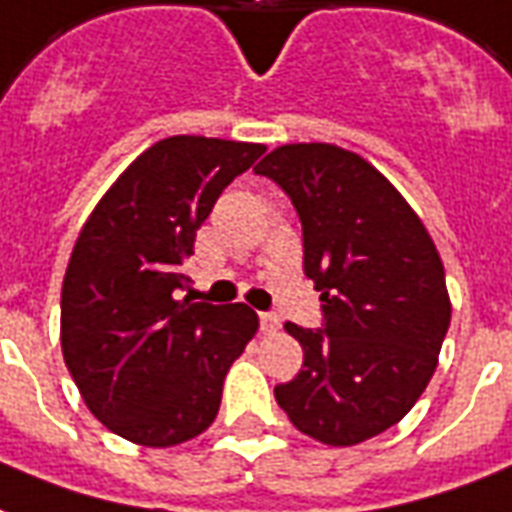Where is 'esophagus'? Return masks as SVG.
<instances>
[{"mask_svg": "<svg viewBox=\"0 0 512 512\" xmlns=\"http://www.w3.org/2000/svg\"><path fill=\"white\" fill-rule=\"evenodd\" d=\"M259 324H261V333L264 335H275L278 330H281V319H278L275 313H261Z\"/></svg>", "mask_w": 512, "mask_h": 512, "instance_id": "obj_1", "label": "esophagus"}]
</instances>
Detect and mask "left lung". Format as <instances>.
I'll return each instance as SVG.
<instances>
[{
  "mask_svg": "<svg viewBox=\"0 0 512 512\" xmlns=\"http://www.w3.org/2000/svg\"><path fill=\"white\" fill-rule=\"evenodd\" d=\"M253 171L292 199L305 275L324 311L322 330L286 322L305 360L275 387V401L316 442L360 445L398 423L434 376L453 311L439 251L390 179L357 152L283 144Z\"/></svg>",
  "mask_w": 512,
  "mask_h": 512,
  "instance_id": "obj_1",
  "label": "left lung"
}]
</instances>
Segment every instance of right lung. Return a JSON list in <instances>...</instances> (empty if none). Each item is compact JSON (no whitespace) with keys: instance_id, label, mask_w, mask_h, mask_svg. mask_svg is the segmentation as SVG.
<instances>
[{"instance_id":"obj_1","label":"right lung","mask_w":512,"mask_h":512,"mask_svg":"<svg viewBox=\"0 0 512 512\" xmlns=\"http://www.w3.org/2000/svg\"><path fill=\"white\" fill-rule=\"evenodd\" d=\"M264 144L171 136L141 152L78 234L62 281V354L89 412L133 445L207 431L259 330L248 305L177 300L196 231Z\"/></svg>"}]
</instances>
